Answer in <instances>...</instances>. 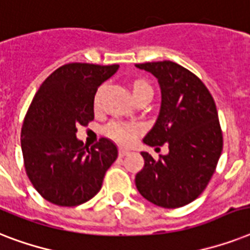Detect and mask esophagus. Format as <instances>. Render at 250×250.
Here are the masks:
<instances>
[{
	"label": "esophagus",
	"mask_w": 250,
	"mask_h": 250,
	"mask_svg": "<svg viewBox=\"0 0 250 250\" xmlns=\"http://www.w3.org/2000/svg\"><path fill=\"white\" fill-rule=\"evenodd\" d=\"M128 150H127V149H125V148H119V157H125V156H127V154H128Z\"/></svg>",
	"instance_id": "1"
}]
</instances>
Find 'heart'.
<instances>
[{
  "mask_svg": "<svg viewBox=\"0 0 250 250\" xmlns=\"http://www.w3.org/2000/svg\"><path fill=\"white\" fill-rule=\"evenodd\" d=\"M152 90L150 85L145 82H135L132 85V93L139 92V90ZM96 105H97V97H96ZM141 127L136 123H125V122H113L107 125L106 133L109 135L111 139H114L121 144H131L135 137L140 133Z\"/></svg>",
  "mask_w": 250,
  "mask_h": 250,
  "instance_id": "obj_1",
  "label": "heart"
}]
</instances>
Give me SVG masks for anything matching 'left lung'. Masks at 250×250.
<instances>
[{"instance_id":"obj_1","label":"left lung","mask_w":250,"mask_h":250,"mask_svg":"<svg viewBox=\"0 0 250 250\" xmlns=\"http://www.w3.org/2000/svg\"><path fill=\"white\" fill-rule=\"evenodd\" d=\"M136 67L156 76L161 88L160 114L143 141L168 145V153L157 161L141 152L144 167L135 178L136 188L154 205L180 208L204 192L221 157L223 137L215 102L197 76L175 62Z\"/></svg>"}]
</instances>
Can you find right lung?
I'll return each mask as SVG.
<instances>
[{"mask_svg":"<svg viewBox=\"0 0 250 250\" xmlns=\"http://www.w3.org/2000/svg\"><path fill=\"white\" fill-rule=\"evenodd\" d=\"M119 64L68 63L40 85L25 114L21 143L24 167L35 189L58 206H76L101 189L118 148L101 139L93 148L76 137L94 119V94Z\"/></svg>","mask_w":250,"mask_h":250,"instance_id":"right-lung-1","label":"right lung"}]
</instances>
